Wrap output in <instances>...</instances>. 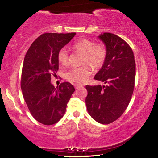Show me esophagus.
Instances as JSON below:
<instances>
[{
  "mask_svg": "<svg viewBox=\"0 0 158 158\" xmlns=\"http://www.w3.org/2000/svg\"><path fill=\"white\" fill-rule=\"evenodd\" d=\"M81 87H82V85H75V88L76 89H78V88H81Z\"/></svg>",
  "mask_w": 158,
  "mask_h": 158,
  "instance_id": "obj_1",
  "label": "esophagus"
}]
</instances>
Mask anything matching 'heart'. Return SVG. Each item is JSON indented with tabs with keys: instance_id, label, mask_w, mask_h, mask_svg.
Returning a JSON list of instances; mask_svg holds the SVG:
<instances>
[{
	"instance_id": "obj_1",
	"label": "heart",
	"mask_w": 158,
	"mask_h": 158,
	"mask_svg": "<svg viewBox=\"0 0 158 158\" xmlns=\"http://www.w3.org/2000/svg\"><path fill=\"white\" fill-rule=\"evenodd\" d=\"M73 48L76 51L82 54L81 63L88 64L92 68H99L106 60V48L102 44H95L89 39H83L73 44ZM58 61L61 65H67L69 61L68 52L63 48L58 52ZM91 70L88 65L85 64L80 67H73L65 73V78L68 81L75 83H81L88 79Z\"/></svg>"
}]
</instances>
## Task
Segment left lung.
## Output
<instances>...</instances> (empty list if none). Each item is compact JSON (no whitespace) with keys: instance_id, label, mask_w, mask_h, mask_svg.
<instances>
[{"instance_id":"obj_1","label":"left lung","mask_w":158,"mask_h":158,"mask_svg":"<svg viewBox=\"0 0 158 158\" xmlns=\"http://www.w3.org/2000/svg\"><path fill=\"white\" fill-rule=\"evenodd\" d=\"M98 38L106 45L107 55L94 79L105 85H86L85 103L90 117L106 125L118 119L129 104L135 88L136 64L131 48L120 37L104 32Z\"/></svg>"}]
</instances>
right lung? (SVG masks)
<instances>
[{
  "label": "right lung",
  "mask_w": 158,
  "mask_h": 158,
  "mask_svg": "<svg viewBox=\"0 0 158 158\" xmlns=\"http://www.w3.org/2000/svg\"><path fill=\"white\" fill-rule=\"evenodd\" d=\"M75 32L44 33L32 42L23 60L21 87L32 117L50 126L62 118L75 88L70 83L59 87L51 84V77L59 70L58 52L70 41Z\"/></svg>",
  "instance_id": "obj_1"
}]
</instances>
